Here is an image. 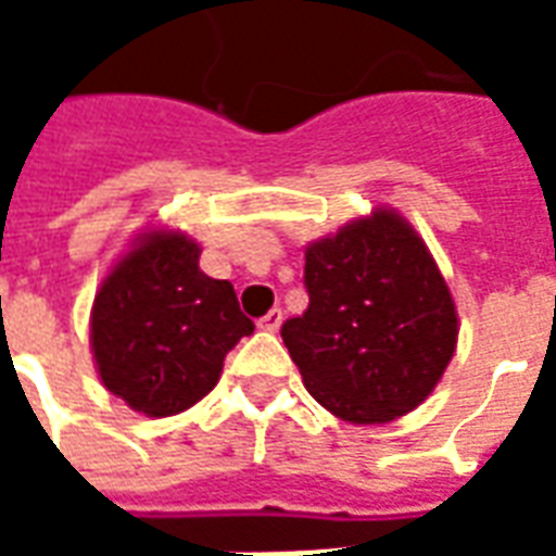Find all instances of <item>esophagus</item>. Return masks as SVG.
I'll use <instances>...</instances> for the list:
<instances>
[{
    "label": "esophagus",
    "mask_w": 556,
    "mask_h": 556,
    "mask_svg": "<svg viewBox=\"0 0 556 556\" xmlns=\"http://www.w3.org/2000/svg\"><path fill=\"white\" fill-rule=\"evenodd\" d=\"M279 325H282V309H279V306H274L270 313L258 318V327H262V330H270V333L279 330Z\"/></svg>",
    "instance_id": "1"
}]
</instances>
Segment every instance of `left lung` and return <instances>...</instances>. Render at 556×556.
Listing matches in <instances>:
<instances>
[{
	"label": "left lung",
	"instance_id": "obj_1",
	"mask_svg": "<svg viewBox=\"0 0 556 556\" xmlns=\"http://www.w3.org/2000/svg\"><path fill=\"white\" fill-rule=\"evenodd\" d=\"M306 313L282 325L303 384L349 422L408 414L453 361L458 318L417 231L375 211L306 250Z\"/></svg>",
	"mask_w": 556,
	"mask_h": 556
}]
</instances>
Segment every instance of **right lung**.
Returning <instances> with one entry per match:
<instances>
[{
  "instance_id": "add662e5",
  "label": "right lung",
  "mask_w": 556,
  "mask_h": 556,
  "mask_svg": "<svg viewBox=\"0 0 556 556\" xmlns=\"http://www.w3.org/2000/svg\"><path fill=\"white\" fill-rule=\"evenodd\" d=\"M253 330L229 279L202 274L199 247L175 231H154L127 253L91 309L103 387L148 417L207 396L226 354Z\"/></svg>"
}]
</instances>
